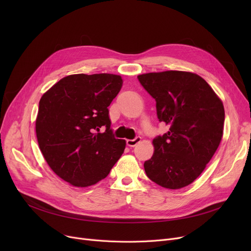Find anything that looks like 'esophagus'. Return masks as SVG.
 Returning <instances> with one entry per match:
<instances>
[{"mask_svg":"<svg viewBox=\"0 0 251 251\" xmlns=\"http://www.w3.org/2000/svg\"><path fill=\"white\" fill-rule=\"evenodd\" d=\"M140 141H141V137L140 136H136L134 139H128L126 141V143H127L128 147L133 148V147L136 146V144H138Z\"/></svg>","mask_w":251,"mask_h":251,"instance_id":"34e87169","label":"esophagus"}]
</instances>
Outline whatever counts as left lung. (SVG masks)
<instances>
[{"label": "left lung", "instance_id": "1", "mask_svg": "<svg viewBox=\"0 0 251 251\" xmlns=\"http://www.w3.org/2000/svg\"><path fill=\"white\" fill-rule=\"evenodd\" d=\"M137 78L155 100L159 121L169 126L167 133L152 140L154 151L144 162V171L162 187H185L202 173L220 146L223 102L203 78L191 72L171 70Z\"/></svg>", "mask_w": 251, "mask_h": 251}]
</instances>
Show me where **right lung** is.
Segmentation results:
<instances>
[{
  "instance_id": "right-lung-1",
  "label": "right lung",
  "mask_w": 251,
  "mask_h": 251,
  "mask_svg": "<svg viewBox=\"0 0 251 251\" xmlns=\"http://www.w3.org/2000/svg\"><path fill=\"white\" fill-rule=\"evenodd\" d=\"M122 84L119 75L74 74L62 78L39 100V149L50 168L73 186L104 179L124 152L126 141L114 137L108 109Z\"/></svg>"
}]
</instances>
